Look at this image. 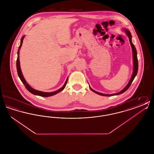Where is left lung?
Here are the masks:
<instances>
[{
  "label": "left lung",
  "mask_w": 154,
  "mask_h": 154,
  "mask_svg": "<svg viewBox=\"0 0 154 154\" xmlns=\"http://www.w3.org/2000/svg\"><path fill=\"white\" fill-rule=\"evenodd\" d=\"M124 30L125 32H126V35H128V36L129 37V42H130V43H131V46H132V52H133V66H134V67H133V74H132L131 79V80L129 81L128 84L126 85V87L123 90H122L121 92H118V93L114 94H111V95H105V94H101V93L97 92H96L95 91L93 90L92 88H90V89H91L94 92H95V93L98 94V95H100L102 96H111L118 95H119V94H121L124 93L128 88L130 87V86H131V85L133 81L134 80V79L135 78L136 75H137V72H138V67H139L138 59H137V51H136V49L134 45L132 43V35H131V33L130 31H129V30H128L127 29H125Z\"/></svg>",
  "instance_id": "1"
}]
</instances>
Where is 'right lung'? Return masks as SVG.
<instances>
[{"mask_svg": "<svg viewBox=\"0 0 154 154\" xmlns=\"http://www.w3.org/2000/svg\"><path fill=\"white\" fill-rule=\"evenodd\" d=\"M23 38H24V36L22 37L21 38V44L20 45L18 48V57H17V73H18V75L20 79V80H21L22 82V83L23 84V85H25V88H26V89L30 92L31 94H33V95H36L40 96H43V97H49V96H51L57 94L59 93V92L62 91L64 88H65L66 87V84H67V79L66 80V82L65 83V84L63 85V86L61 88H60L59 89H58V91H54V92H42V91H37L34 89L33 88L30 87L29 84L26 82V81L25 80L24 77H23V75H22V72H21V67H20V60H19V50H20V48L22 46V42H23Z\"/></svg>", "mask_w": 154, "mask_h": 154, "instance_id": "add662e5", "label": "right lung"}]
</instances>
